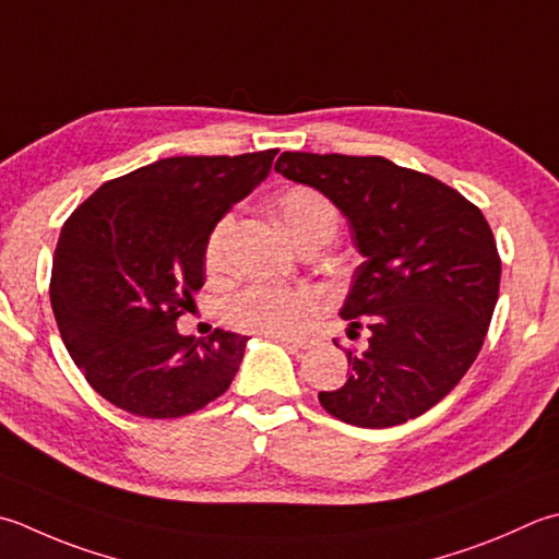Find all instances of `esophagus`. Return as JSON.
<instances>
[{"label": "esophagus", "mask_w": 559, "mask_h": 559, "mask_svg": "<svg viewBox=\"0 0 559 559\" xmlns=\"http://www.w3.org/2000/svg\"><path fill=\"white\" fill-rule=\"evenodd\" d=\"M271 338H273V342L283 344V346L295 348V352H302V348H312L314 346L312 338H286V336H271Z\"/></svg>", "instance_id": "obj_1"}]
</instances>
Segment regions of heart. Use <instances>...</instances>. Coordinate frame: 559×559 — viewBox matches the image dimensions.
Returning a JSON list of instances; mask_svg holds the SVG:
<instances>
[{
  "mask_svg": "<svg viewBox=\"0 0 559 559\" xmlns=\"http://www.w3.org/2000/svg\"><path fill=\"white\" fill-rule=\"evenodd\" d=\"M273 207H276V215L281 217L283 227L288 229L293 242H298L302 235L312 233L317 227H336V207L324 193L310 189V186L283 189L273 201ZM229 229H233L229 215L213 227L205 247L207 269H221ZM320 310L322 298L310 288L251 286L227 305V317L245 332L290 338L308 330V324Z\"/></svg>",
  "mask_w": 559,
  "mask_h": 559,
  "instance_id": "1",
  "label": "heart"
}]
</instances>
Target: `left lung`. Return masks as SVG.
Instances as JSON below:
<instances>
[{"mask_svg":"<svg viewBox=\"0 0 559 559\" xmlns=\"http://www.w3.org/2000/svg\"><path fill=\"white\" fill-rule=\"evenodd\" d=\"M276 171L324 193L364 257L338 314L352 330L368 326V348L346 352L352 373L320 392L322 407L360 429L421 417L473 366L499 298L501 261L483 211L385 157L283 152Z\"/></svg>","mask_w":559,"mask_h":559,"instance_id":"8db88e82","label":"left lung"}]
</instances>
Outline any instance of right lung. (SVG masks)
Returning <instances> with one entry per match:
<instances>
[{"instance_id":"add662e5","label":"right lung","mask_w":559,"mask_h":559,"mask_svg":"<svg viewBox=\"0 0 559 559\" xmlns=\"http://www.w3.org/2000/svg\"><path fill=\"white\" fill-rule=\"evenodd\" d=\"M276 152L152 162L104 183L64 223L55 320L74 366L118 409L186 417L237 376L247 336H183L177 320L205 281L213 227L269 177Z\"/></svg>"}]
</instances>
